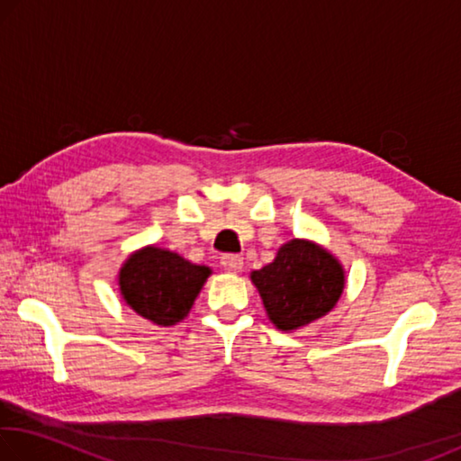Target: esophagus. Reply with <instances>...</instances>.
I'll return each instance as SVG.
<instances>
[{
    "mask_svg": "<svg viewBox=\"0 0 461 461\" xmlns=\"http://www.w3.org/2000/svg\"><path fill=\"white\" fill-rule=\"evenodd\" d=\"M221 267L228 272H240L241 267H244V258L238 254H225L221 256Z\"/></svg>",
    "mask_w": 461,
    "mask_h": 461,
    "instance_id": "34e87169",
    "label": "esophagus"
}]
</instances>
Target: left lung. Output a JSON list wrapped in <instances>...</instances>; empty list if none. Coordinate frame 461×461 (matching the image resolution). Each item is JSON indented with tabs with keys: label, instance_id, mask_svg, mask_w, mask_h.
<instances>
[{
	"label": "left lung",
	"instance_id": "1",
	"mask_svg": "<svg viewBox=\"0 0 461 461\" xmlns=\"http://www.w3.org/2000/svg\"><path fill=\"white\" fill-rule=\"evenodd\" d=\"M252 283L272 323L291 331L330 313L343 291V270L323 248L293 240L275 262L252 272Z\"/></svg>",
	"mask_w": 461,
	"mask_h": 461
}]
</instances>
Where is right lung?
<instances>
[{
    "label": "right lung",
    "instance_id": "obj_1",
    "mask_svg": "<svg viewBox=\"0 0 461 461\" xmlns=\"http://www.w3.org/2000/svg\"><path fill=\"white\" fill-rule=\"evenodd\" d=\"M212 270L186 262L160 248H144L130 256L120 272V288L128 305L156 325H175L189 313Z\"/></svg>",
    "mask_w": 461,
    "mask_h": 461
}]
</instances>
